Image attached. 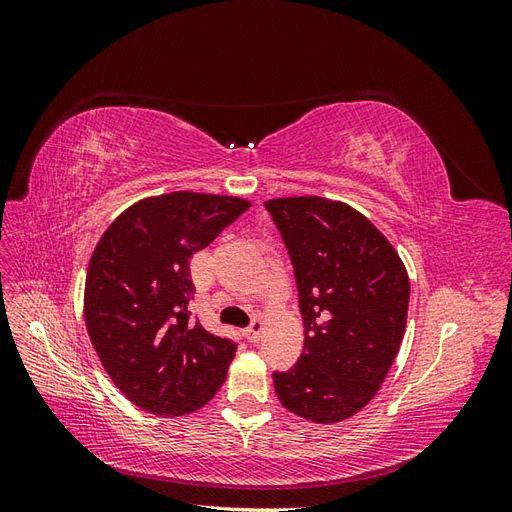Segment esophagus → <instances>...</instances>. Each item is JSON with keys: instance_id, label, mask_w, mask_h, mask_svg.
I'll return each instance as SVG.
<instances>
[{"instance_id": "obj_1", "label": "esophagus", "mask_w": 512, "mask_h": 512, "mask_svg": "<svg viewBox=\"0 0 512 512\" xmlns=\"http://www.w3.org/2000/svg\"><path fill=\"white\" fill-rule=\"evenodd\" d=\"M245 337H247V342H258L260 339V335H262V322L260 320H254L250 327H247L245 331Z\"/></svg>"}]
</instances>
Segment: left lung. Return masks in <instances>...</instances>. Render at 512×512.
Instances as JSON below:
<instances>
[{
    "mask_svg": "<svg viewBox=\"0 0 512 512\" xmlns=\"http://www.w3.org/2000/svg\"><path fill=\"white\" fill-rule=\"evenodd\" d=\"M299 290L305 342L273 371L284 408L339 423L369 404L406 331L410 282L393 245L365 215L320 196L267 200Z\"/></svg>",
    "mask_w": 512,
    "mask_h": 512,
    "instance_id": "obj_1",
    "label": "left lung"
}]
</instances>
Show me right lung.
<instances>
[{
	"label": "right lung",
	"instance_id": "right-lung-1",
	"mask_svg": "<svg viewBox=\"0 0 512 512\" xmlns=\"http://www.w3.org/2000/svg\"><path fill=\"white\" fill-rule=\"evenodd\" d=\"M250 203L173 192L147 198L106 228L89 260L85 322L106 374L132 404L181 416L220 391L237 344L203 329L190 260Z\"/></svg>",
	"mask_w": 512,
	"mask_h": 512
}]
</instances>
